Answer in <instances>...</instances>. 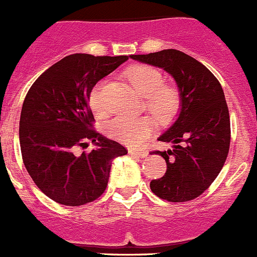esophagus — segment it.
Returning a JSON list of instances; mask_svg holds the SVG:
<instances>
[{
    "label": "esophagus",
    "mask_w": 257,
    "mask_h": 257,
    "mask_svg": "<svg viewBox=\"0 0 257 257\" xmlns=\"http://www.w3.org/2000/svg\"><path fill=\"white\" fill-rule=\"evenodd\" d=\"M128 154L130 155H135V156L144 159V157H146L147 155H149V152H147L146 150H132V149H130Z\"/></svg>",
    "instance_id": "esophagus-1"
}]
</instances>
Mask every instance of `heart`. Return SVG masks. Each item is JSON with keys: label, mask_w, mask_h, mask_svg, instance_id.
I'll list each match as a JSON object with an SVG mask.
<instances>
[{"label": "heart", "mask_w": 257, "mask_h": 257, "mask_svg": "<svg viewBox=\"0 0 257 257\" xmlns=\"http://www.w3.org/2000/svg\"><path fill=\"white\" fill-rule=\"evenodd\" d=\"M126 77L141 96L146 97V107L160 122L169 123L176 117L181 96L175 86L164 85V76L156 68L135 65L126 71ZM90 105L95 113H102L105 105L101 98V82L90 92ZM155 130L150 116H116L105 125L107 136L128 145L139 146Z\"/></svg>", "instance_id": "b5f03b06"}]
</instances>
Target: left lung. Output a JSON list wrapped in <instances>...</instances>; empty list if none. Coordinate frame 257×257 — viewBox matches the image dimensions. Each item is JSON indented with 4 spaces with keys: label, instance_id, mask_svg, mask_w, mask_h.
<instances>
[{
    "label": "left lung",
    "instance_id": "left-lung-1",
    "mask_svg": "<svg viewBox=\"0 0 257 257\" xmlns=\"http://www.w3.org/2000/svg\"><path fill=\"white\" fill-rule=\"evenodd\" d=\"M130 57L166 71L181 96L177 118L157 139L172 149L151 152L167 165L166 174L151 181V191L171 202L195 199L214 182L228 154L230 116L222 87L209 68L174 48Z\"/></svg>",
    "mask_w": 257,
    "mask_h": 257
}]
</instances>
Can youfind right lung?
Segmentation results:
<instances>
[{
    "instance_id": "add662e5",
    "label": "right lung",
    "mask_w": 257,
    "mask_h": 257,
    "mask_svg": "<svg viewBox=\"0 0 257 257\" xmlns=\"http://www.w3.org/2000/svg\"><path fill=\"white\" fill-rule=\"evenodd\" d=\"M127 56L73 53L51 66L35 81L24 101L20 145L25 167L40 190L58 204L80 206L105 191L115 157L127 150L92 130L88 106L93 86ZM87 139L96 147L74 155Z\"/></svg>"
}]
</instances>
